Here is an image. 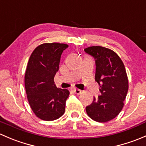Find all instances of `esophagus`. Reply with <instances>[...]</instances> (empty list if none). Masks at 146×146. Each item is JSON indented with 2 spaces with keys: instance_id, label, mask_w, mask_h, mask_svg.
Instances as JSON below:
<instances>
[{
  "instance_id": "34e87169",
  "label": "esophagus",
  "mask_w": 146,
  "mask_h": 146,
  "mask_svg": "<svg viewBox=\"0 0 146 146\" xmlns=\"http://www.w3.org/2000/svg\"><path fill=\"white\" fill-rule=\"evenodd\" d=\"M73 92L76 94H77V95H80V94H81L82 90H80L79 89H73Z\"/></svg>"
}]
</instances>
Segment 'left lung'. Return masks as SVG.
Listing matches in <instances>:
<instances>
[{
    "instance_id": "obj_1",
    "label": "left lung",
    "mask_w": 146,
    "mask_h": 146,
    "mask_svg": "<svg viewBox=\"0 0 146 146\" xmlns=\"http://www.w3.org/2000/svg\"><path fill=\"white\" fill-rule=\"evenodd\" d=\"M95 59V81L101 95L94 98L86 112L92 120L104 123L114 119L123 107L129 90V80L123 61L114 51L100 46L85 48Z\"/></svg>"
}]
</instances>
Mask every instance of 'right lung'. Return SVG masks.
<instances>
[{"label": "right lung", "instance_id": "obj_1", "mask_svg": "<svg viewBox=\"0 0 146 146\" xmlns=\"http://www.w3.org/2000/svg\"><path fill=\"white\" fill-rule=\"evenodd\" d=\"M66 44L44 43L35 48L25 70V85L29 106L42 120L54 121L65 112L67 89L57 88L54 82Z\"/></svg>", "mask_w": 146, "mask_h": 146}]
</instances>
